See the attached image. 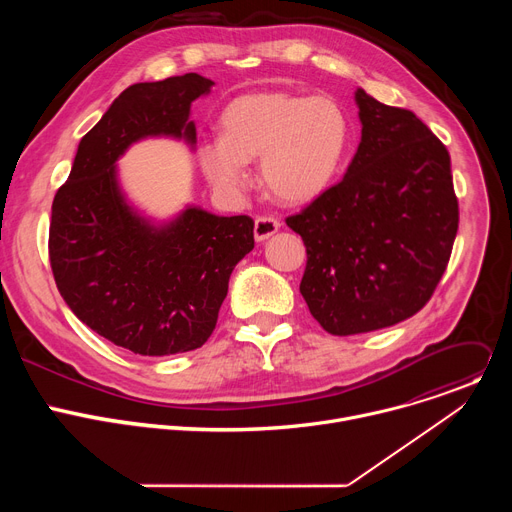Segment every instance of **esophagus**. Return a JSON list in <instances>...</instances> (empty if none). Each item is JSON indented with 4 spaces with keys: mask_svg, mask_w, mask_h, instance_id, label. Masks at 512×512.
Returning a JSON list of instances; mask_svg holds the SVG:
<instances>
[{
    "mask_svg": "<svg viewBox=\"0 0 512 512\" xmlns=\"http://www.w3.org/2000/svg\"><path fill=\"white\" fill-rule=\"evenodd\" d=\"M279 221L277 218H273V216H259L257 221H255V229H253V233H255V241H267L269 237H273L277 231H279Z\"/></svg>",
    "mask_w": 512,
    "mask_h": 512,
    "instance_id": "34e87169",
    "label": "esophagus"
}]
</instances>
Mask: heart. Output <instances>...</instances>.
Wrapping results in <instances>:
<instances>
[{"mask_svg": "<svg viewBox=\"0 0 512 512\" xmlns=\"http://www.w3.org/2000/svg\"><path fill=\"white\" fill-rule=\"evenodd\" d=\"M221 137L196 145V164L210 186L237 196L259 158V180L285 206H304L326 194L340 176L352 123L332 97L257 91L233 99L218 119Z\"/></svg>", "mask_w": 512, "mask_h": 512, "instance_id": "heart-1", "label": "heart"}]
</instances>
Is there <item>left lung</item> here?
Instances as JSON below:
<instances>
[{"label":"left lung","mask_w":512,"mask_h":512,"mask_svg":"<svg viewBox=\"0 0 512 512\" xmlns=\"http://www.w3.org/2000/svg\"><path fill=\"white\" fill-rule=\"evenodd\" d=\"M358 150L306 210L285 218L306 245L302 296L334 336L373 332L417 314L458 233L450 154L411 111L356 89Z\"/></svg>","instance_id":"8db88e82"}]
</instances>
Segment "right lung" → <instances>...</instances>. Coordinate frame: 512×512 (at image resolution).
<instances>
[{
	"label": "right lung",
	"instance_id": "right-lung-1",
	"mask_svg": "<svg viewBox=\"0 0 512 512\" xmlns=\"http://www.w3.org/2000/svg\"><path fill=\"white\" fill-rule=\"evenodd\" d=\"M212 85L188 72L127 87L81 139L52 202L48 251L62 300L99 336L141 356L200 348L235 265L255 247L245 214L186 204L158 221L121 186L117 162L137 141L170 137L194 150L190 109Z\"/></svg>",
	"mask_w": 512,
	"mask_h": 512
}]
</instances>
